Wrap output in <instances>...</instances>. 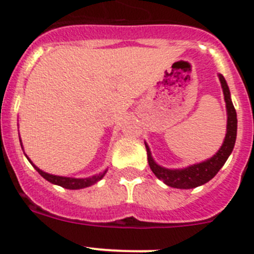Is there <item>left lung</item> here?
Wrapping results in <instances>:
<instances>
[{"mask_svg": "<svg viewBox=\"0 0 254 254\" xmlns=\"http://www.w3.org/2000/svg\"><path fill=\"white\" fill-rule=\"evenodd\" d=\"M217 76H219L221 89H223L228 118H226L225 138L223 141V145L215 152V155L201 161V163L190 164L185 168H165L155 161V159L152 158L151 150L145 141L150 169L152 170L156 178L163 181L169 187L179 188V190H190V188H196L205 185L216 176L217 172L223 168V165L234 149L238 127L237 112H235L234 105H233L230 90H229V86L226 84V80L221 73H217Z\"/></svg>", "mask_w": 254, "mask_h": 254, "instance_id": "obj_1", "label": "left lung"}]
</instances>
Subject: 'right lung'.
Listing matches in <instances>:
<instances>
[{"label": "right lung", "mask_w": 254, "mask_h": 254, "mask_svg": "<svg viewBox=\"0 0 254 254\" xmlns=\"http://www.w3.org/2000/svg\"><path fill=\"white\" fill-rule=\"evenodd\" d=\"M20 145H21V149L24 150V147H22V142H21V138H20ZM26 159H28L29 161H30V164L33 165V167L35 168V170H37L38 173H39L40 176L43 177L44 179H47L48 182H51L52 185H56V186H61V187L66 188V190H82V188H86V187H90V186L95 185V183H98V182L100 181V179H103V177L107 174L108 172V168L105 170H103V172L98 173V174H95V176H91V177H87V178H72V177H62V176H55V174H49V173L47 172H43L42 169H39V168L35 165V164H33V161L29 159L28 155L25 154Z\"/></svg>", "instance_id": "right-lung-1"}]
</instances>
